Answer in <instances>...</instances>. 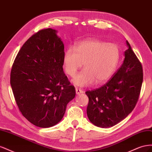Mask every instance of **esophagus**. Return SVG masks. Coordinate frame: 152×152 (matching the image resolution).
Returning a JSON list of instances; mask_svg holds the SVG:
<instances>
[{"label": "esophagus", "mask_w": 152, "mask_h": 152, "mask_svg": "<svg viewBox=\"0 0 152 152\" xmlns=\"http://www.w3.org/2000/svg\"><path fill=\"white\" fill-rule=\"evenodd\" d=\"M75 91H76V94H77V95H79V94H80L84 93L83 91L81 90L80 89H78V88H76V89H75Z\"/></svg>", "instance_id": "esophagus-1"}]
</instances>
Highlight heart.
I'll return each mask as SVG.
<instances>
[{
  "label": "heart",
  "instance_id": "heart-1",
  "mask_svg": "<svg viewBox=\"0 0 152 152\" xmlns=\"http://www.w3.org/2000/svg\"><path fill=\"white\" fill-rule=\"evenodd\" d=\"M121 57L118 45L96 39H87L69 47L63 58L66 74L73 77L82 67L84 69L74 79L73 83L79 87L102 84L110 79L115 72Z\"/></svg>",
  "mask_w": 152,
  "mask_h": 152
}]
</instances>
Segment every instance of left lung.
I'll return each instance as SVG.
<instances>
[{
    "label": "left lung",
    "instance_id": "left-lung-1",
    "mask_svg": "<svg viewBox=\"0 0 152 152\" xmlns=\"http://www.w3.org/2000/svg\"><path fill=\"white\" fill-rule=\"evenodd\" d=\"M121 68L107 84L86 92L89 98L87 115L96 126L108 128L126 118L135 107L142 86V65L126 40Z\"/></svg>",
    "mask_w": 152,
    "mask_h": 152
}]
</instances>
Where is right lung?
<instances>
[{"mask_svg":"<svg viewBox=\"0 0 152 152\" xmlns=\"http://www.w3.org/2000/svg\"><path fill=\"white\" fill-rule=\"evenodd\" d=\"M57 30H40L18 52L11 72V86L21 113L34 125L48 128L61 121L75 96L63 72L64 44Z\"/></svg>","mask_w":152,"mask_h":152,"instance_id":"obj_1","label":"right lung"}]
</instances>
